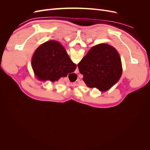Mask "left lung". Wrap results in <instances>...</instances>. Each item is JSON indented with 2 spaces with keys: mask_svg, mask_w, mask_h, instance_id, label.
I'll list each match as a JSON object with an SVG mask.
<instances>
[{
  "mask_svg": "<svg viewBox=\"0 0 150 150\" xmlns=\"http://www.w3.org/2000/svg\"><path fill=\"white\" fill-rule=\"evenodd\" d=\"M78 67L88 87L97 88L102 91L116 83L122 73L119 54L114 47L106 44L91 47Z\"/></svg>",
  "mask_w": 150,
  "mask_h": 150,
  "instance_id": "1",
  "label": "left lung"
}]
</instances>
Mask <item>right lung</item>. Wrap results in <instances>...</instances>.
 Wrapping results in <instances>:
<instances>
[{"mask_svg":"<svg viewBox=\"0 0 150 150\" xmlns=\"http://www.w3.org/2000/svg\"><path fill=\"white\" fill-rule=\"evenodd\" d=\"M32 66L39 79L53 82L73 72L76 68L64 48L54 40L45 42L37 49L32 59Z\"/></svg>","mask_w":150,"mask_h":150,"instance_id":"add662e5","label":"right lung"}]
</instances>
